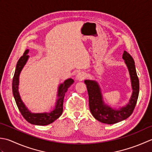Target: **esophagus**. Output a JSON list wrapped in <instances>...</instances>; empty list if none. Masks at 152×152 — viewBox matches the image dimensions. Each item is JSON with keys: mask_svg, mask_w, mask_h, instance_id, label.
<instances>
[{"mask_svg": "<svg viewBox=\"0 0 152 152\" xmlns=\"http://www.w3.org/2000/svg\"><path fill=\"white\" fill-rule=\"evenodd\" d=\"M86 77V75L85 73L83 72H79L76 75V79L77 80H83V79H85Z\"/></svg>", "mask_w": 152, "mask_h": 152, "instance_id": "34e87169", "label": "esophagus"}]
</instances>
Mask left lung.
I'll use <instances>...</instances> for the list:
<instances>
[{
  "label": "left lung",
  "mask_w": 152,
  "mask_h": 152,
  "mask_svg": "<svg viewBox=\"0 0 152 152\" xmlns=\"http://www.w3.org/2000/svg\"><path fill=\"white\" fill-rule=\"evenodd\" d=\"M123 59L128 68L132 86V95L125 106L113 108L106 104L98 83L95 80H85L88 94L89 108L92 115L99 121L114 124L126 119L131 115L137 104L139 94V80L136 71L134 61L127 52L124 51Z\"/></svg>",
  "instance_id": "8db88e82"
}]
</instances>
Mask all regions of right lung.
Returning a JSON list of instances; mask_svg holds the SVG:
<instances>
[{
	"mask_svg": "<svg viewBox=\"0 0 152 152\" xmlns=\"http://www.w3.org/2000/svg\"><path fill=\"white\" fill-rule=\"evenodd\" d=\"M29 49H27L25 51L23 55L18 61L13 77V80H12V92H13L14 97L18 109L27 121L35 125H47L53 123L62 114L65 94L67 91L68 88L72 86V85H73L74 80L72 78H69L66 79L63 83H61L58 86L56 102L55 103L54 109L50 111V112L32 113L23 103L19 92L20 75L25 65L28 61L29 56L27 55V54L29 53Z\"/></svg>",
	"mask_w": 152,
	"mask_h": 152,
	"instance_id": "1",
	"label": "right lung"
}]
</instances>
